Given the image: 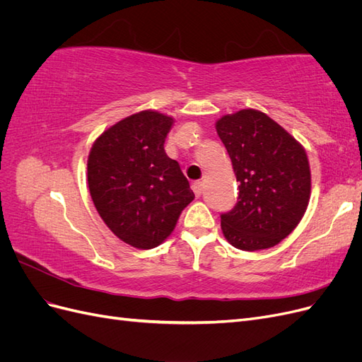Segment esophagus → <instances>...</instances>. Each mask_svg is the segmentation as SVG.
Wrapping results in <instances>:
<instances>
[{"mask_svg": "<svg viewBox=\"0 0 362 362\" xmlns=\"http://www.w3.org/2000/svg\"><path fill=\"white\" fill-rule=\"evenodd\" d=\"M192 189H193V192H194V194L199 196L204 193V184L201 182V181H196V182H193V185H192Z\"/></svg>", "mask_w": 362, "mask_h": 362, "instance_id": "esophagus-1", "label": "esophagus"}]
</instances>
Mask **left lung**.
I'll return each instance as SVG.
<instances>
[{
  "label": "left lung",
  "mask_w": 362,
  "mask_h": 362,
  "mask_svg": "<svg viewBox=\"0 0 362 362\" xmlns=\"http://www.w3.org/2000/svg\"><path fill=\"white\" fill-rule=\"evenodd\" d=\"M238 181V201L222 213V231L234 247L278 245L308 206L311 173L306 152L286 129L258 110H240L216 122Z\"/></svg>",
  "instance_id": "left-lung-1"
}]
</instances>
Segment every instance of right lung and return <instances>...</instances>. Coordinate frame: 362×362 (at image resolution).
<instances>
[{"mask_svg":"<svg viewBox=\"0 0 362 362\" xmlns=\"http://www.w3.org/2000/svg\"><path fill=\"white\" fill-rule=\"evenodd\" d=\"M173 119L145 110L105 129L87 160L98 213L122 242L152 249L166 240L193 199L178 161L164 152Z\"/></svg>","mask_w":362,"mask_h":362,"instance_id":"add662e5","label":"right lung"}]
</instances>
